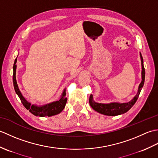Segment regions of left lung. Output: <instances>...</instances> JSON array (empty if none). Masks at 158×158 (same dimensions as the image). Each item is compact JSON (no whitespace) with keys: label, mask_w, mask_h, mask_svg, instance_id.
Wrapping results in <instances>:
<instances>
[{"label":"left lung","mask_w":158,"mask_h":158,"mask_svg":"<svg viewBox=\"0 0 158 158\" xmlns=\"http://www.w3.org/2000/svg\"><path fill=\"white\" fill-rule=\"evenodd\" d=\"M140 58L141 60V66H142V71H141V78L142 81L139 85L138 92L134 96V98L129 101L128 102H110V103H99L96 102L93 99V95L91 94L89 96V103L92 108L95 110L99 113L103 114L105 115L109 116H116L119 115H122L126 113L127 111L132 108L133 105H135L137 99L139 98V96L141 91L142 88L143 87L144 83H145V70L143 65V59L141 53H140Z\"/></svg>","instance_id":"obj_1"}]
</instances>
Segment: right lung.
I'll list each match as a JSON object with an SVG mask.
<instances>
[{
    "instance_id": "add662e5",
    "label": "right lung",
    "mask_w": 158,
    "mask_h": 158,
    "mask_svg": "<svg viewBox=\"0 0 158 158\" xmlns=\"http://www.w3.org/2000/svg\"><path fill=\"white\" fill-rule=\"evenodd\" d=\"M16 62L17 58L15 60L14 64H13V86H14L15 93L19 96V99L21 100V102L23 104V105L24 106L25 108L28 110L34 115L39 117H51L53 115H58L60 113H61L63 109H64L67 101V98H66V89H64L61 96H60V99L58 100H56V101H53L52 102L46 104V105L41 106H38L36 105H34V104H31L28 100H26L24 97L22 96V93L18 88V85L16 81Z\"/></svg>"
}]
</instances>
